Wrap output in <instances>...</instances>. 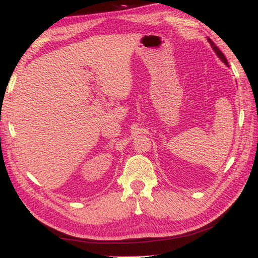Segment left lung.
Returning a JSON list of instances; mask_svg holds the SVG:
<instances>
[{"label": "left lung", "mask_w": 258, "mask_h": 258, "mask_svg": "<svg viewBox=\"0 0 258 258\" xmlns=\"http://www.w3.org/2000/svg\"><path fill=\"white\" fill-rule=\"evenodd\" d=\"M208 41H209L210 46H211V48H212V49H214V51L216 52V55H217V56L219 57V59H220V60H222V62H223V63H224L225 65H227V67H228V62H227L226 57H225V56H224V54H223V52L219 50V49H218V47H217V46H216V44H215L214 42H212V41H211V39H209V38H208Z\"/></svg>", "instance_id": "1"}]
</instances>
